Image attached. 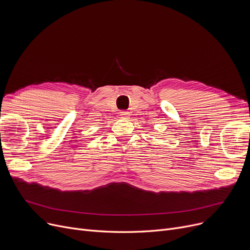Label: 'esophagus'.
<instances>
[{"instance_id":"esophagus-1","label":"esophagus","mask_w":250,"mask_h":250,"mask_svg":"<svg viewBox=\"0 0 250 250\" xmlns=\"http://www.w3.org/2000/svg\"><path fill=\"white\" fill-rule=\"evenodd\" d=\"M129 115H130V114H129V112H128V111H126V110H123V111H121V117H122V118H127Z\"/></svg>"}]
</instances>
